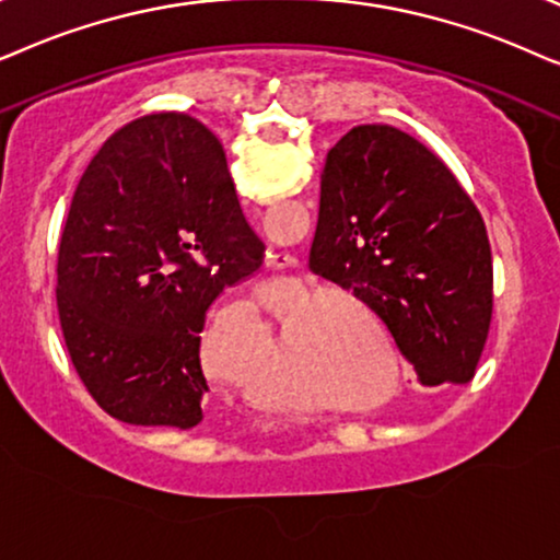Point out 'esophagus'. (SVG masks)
Here are the masks:
<instances>
[{
  "instance_id": "34e87169",
  "label": "esophagus",
  "mask_w": 560,
  "mask_h": 560,
  "mask_svg": "<svg viewBox=\"0 0 560 560\" xmlns=\"http://www.w3.org/2000/svg\"><path fill=\"white\" fill-rule=\"evenodd\" d=\"M268 266H273V268L292 266V256H287V253H276V256H268Z\"/></svg>"
}]
</instances>
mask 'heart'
Masks as SVG:
<instances>
[{"label":"heart","instance_id":"b5f03b06","mask_svg":"<svg viewBox=\"0 0 560 560\" xmlns=\"http://www.w3.org/2000/svg\"><path fill=\"white\" fill-rule=\"evenodd\" d=\"M266 304H268V296H258V300H250L248 304H245V310L258 312L260 307H266Z\"/></svg>","mask_w":560,"mask_h":560}]
</instances>
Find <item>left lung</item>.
Masks as SVG:
<instances>
[{
    "instance_id": "8db88e82",
    "label": "left lung",
    "mask_w": 560,
    "mask_h": 560,
    "mask_svg": "<svg viewBox=\"0 0 560 560\" xmlns=\"http://www.w3.org/2000/svg\"><path fill=\"white\" fill-rule=\"evenodd\" d=\"M310 268L384 319L420 384L471 382L491 325V245L420 140L358 125L327 151Z\"/></svg>"
}]
</instances>
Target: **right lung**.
I'll return each instance as SVG.
<instances>
[{
	"instance_id": "obj_1",
	"label": "right lung",
	"mask_w": 560,
	"mask_h": 560,
	"mask_svg": "<svg viewBox=\"0 0 560 560\" xmlns=\"http://www.w3.org/2000/svg\"><path fill=\"white\" fill-rule=\"evenodd\" d=\"M225 151L178 112L117 130L73 191L58 248V317L71 363L128 424L202 422L212 302L264 264Z\"/></svg>"
}]
</instances>
